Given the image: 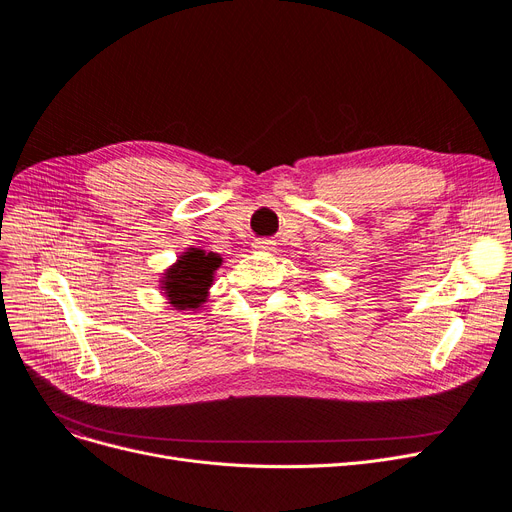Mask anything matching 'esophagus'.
Listing matches in <instances>:
<instances>
[{
    "instance_id": "1",
    "label": "esophagus",
    "mask_w": 512,
    "mask_h": 512,
    "mask_svg": "<svg viewBox=\"0 0 512 512\" xmlns=\"http://www.w3.org/2000/svg\"><path fill=\"white\" fill-rule=\"evenodd\" d=\"M255 249L263 251V253H272L276 249V242L274 240H267V238H261V240L255 242Z\"/></svg>"
}]
</instances>
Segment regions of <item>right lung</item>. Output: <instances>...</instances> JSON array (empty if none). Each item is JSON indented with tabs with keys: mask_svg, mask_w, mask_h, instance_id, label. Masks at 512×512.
<instances>
[{
	"mask_svg": "<svg viewBox=\"0 0 512 512\" xmlns=\"http://www.w3.org/2000/svg\"><path fill=\"white\" fill-rule=\"evenodd\" d=\"M222 265L218 253H205L203 249H188L178 261L168 267L161 278V290L176 309H199L213 284V274Z\"/></svg>",
	"mask_w": 512,
	"mask_h": 512,
	"instance_id": "obj_1",
	"label": "right lung"
}]
</instances>
